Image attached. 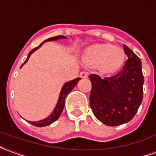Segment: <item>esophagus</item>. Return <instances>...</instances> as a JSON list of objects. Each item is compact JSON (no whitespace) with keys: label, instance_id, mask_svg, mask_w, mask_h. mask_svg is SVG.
Returning a JSON list of instances; mask_svg holds the SVG:
<instances>
[{"label":"esophagus","instance_id":"esophagus-1","mask_svg":"<svg viewBox=\"0 0 156 156\" xmlns=\"http://www.w3.org/2000/svg\"><path fill=\"white\" fill-rule=\"evenodd\" d=\"M79 76H80V78H88V76H89V73H87V72H81Z\"/></svg>","mask_w":156,"mask_h":156}]
</instances>
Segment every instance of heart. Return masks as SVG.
<instances>
[{
	"instance_id": "1",
	"label": "heart",
	"mask_w": 156,
	"mask_h": 156,
	"mask_svg": "<svg viewBox=\"0 0 156 156\" xmlns=\"http://www.w3.org/2000/svg\"><path fill=\"white\" fill-rule=\"evenodd\" d=\"M83 61L87 67H99L103 73H113L122 67L125 52L110 44H95L84 51Z\"/></svg>"
}]
</instances>
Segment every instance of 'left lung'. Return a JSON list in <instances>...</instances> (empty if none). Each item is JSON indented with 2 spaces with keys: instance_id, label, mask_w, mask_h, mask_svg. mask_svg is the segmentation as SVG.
Listing matches in <instances>:
<instances>
[{
  "instance_id": "obj_1",
  "label": "left lung",
  "mask_w": 156,
  "mask_h": 156,
  "mask_svg": "<svg viewBox=\"0 0 156 156\" xmlns=\"http://www.w3.org/2000/svg\"><path fill=\"white\" fill-rule=\"evenodd\" d=\"M123 49L128 59L117 74L104 78L89 76L92 83L90 107L97 119L111 127L131 121L143 101L141 61L127 45L123 44Z\"/></svg>"
}]
</instances>
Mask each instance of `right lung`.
<instances>
[{"mask_svg":"<svg viewBox=\"0 0 156 156\" xmlns=\"http://www.w3.org/2000/svg\"><path fill=\"white\" fill-rule=\"evenodd\" d=\"M61 39H67V37L66 36H63V35H58V36H55V37H52V38H50V39H48V40H44V42H47V41H54V40H61ZM44 42H42L41 44L39 45V46H37V47L34 48L31 51L29 52V55H28V57H27V59L24 62V63H23V65L22 66H23V64L27 62V61L29 60V56L31 55L33 52L35 51L36 50H38L39 48L42 45V44H44ZM21 66V67H22ZM81 78H77L73 79V80H72V81L67 82L64 85H63L62 89L61 90V93H60V96L59 99H58V101H57V104L55 105V109H54V111L52 112L51 114L49 116H47L46 118H44L43 120H40V121H38V122H29V123L33 124L34 126H35V127H45V126H48V125H50V124H51L52 122H54L55 121L58 119L61 116V114H62V112L63 111V108H64V105H65V99H66V97L68 94L70 93L71 91L73 89L75 86L77 85V83H78V81L80 80Z\"/></svg>","mask_w":156,"mask_h":156,"instance_id":"right-lung-1","label":"right lung"}]
</instances>
